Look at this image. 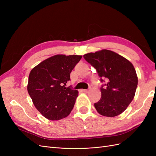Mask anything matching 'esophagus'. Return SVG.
Segmentation results:
<instances>
[{"instance_id": "obj_1", "label": "esophagus", "mask_w": 156, "mask_h": 156, "mask_svg": "<svg viewBox=\"0 0 156 156\" xmlns=\"http://www.w3.org/2000/svg\"><path fill=\"white\" fill-rule=\"evenodd\" d=\"M83 91L84 92H88L89 90H88V89H83Z\"/></svg>"}]
</instances>
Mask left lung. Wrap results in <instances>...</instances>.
<instances>
[{
    "instance_id": "1",
    "label": "left lung",
    "mask_w": 156,
    "mask_h": 156,
    "mask_svg": "<svg viewBox=\"0 0 156 156\" xmlns=\"http://www.w3.org/2000/svg\"><path fill=\"white\" fill-rule=\"evenodd\" d=\"M83 57L96 69L101 82L106 81L100 88L101 99L94 103L96 109L105 116L119 115L133 100L137 87L138 78L133 64L107 49L85 54Z\"/></svg>"
}]
</instances>
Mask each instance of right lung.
Here are the masks:
<instances>
[{"label":"right lung","mask_w":156,"mask_h":156,"mask_svg":"<svg viewBox=\"0 0 156 156\" xmlns=\"http://www.w3.org/2000/svg\"><path fill=\"white\" fill-rule=\"evenodd\" d=\"M81 58V55H55L31 70L28 92L37 111L46 119H62L73 109L78 91L66 87V84Z\"/></svg>","instance_id":"1"}]
</instances>
